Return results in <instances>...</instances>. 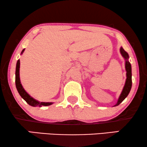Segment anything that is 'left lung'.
<instances>
[{
  "label": "left lung",
  "mask_w": 147,
  "mask_h": 147,
  "mask_svg": "<svg viewBox=\"0 0 147 147\" xmlns=\"http://www.w3.org/2000/svg\"><path fill=\"white\" fill-rule=\"evenodd\" d=\"M120 53L122 57H124V59H125V69L126 71V82L124 84V86L122 89V91L120 94V95L118 98V100L116 104L114 106H118L125 98L127 97V96L129 94V92L131 90L132 88V68L131 65H130L128 59H129V55L127 52L124 51V49L122 47H120Z\"/></svg>",
  "instance_id": "1"
}]
</instances>
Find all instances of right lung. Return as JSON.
Masks as SVG:
<instances>
[{
  "label": "right lung",
  "instance_id": "obj_1",
  "mask_svg": "<svg viewBox=\"0 0 147 147\" xmlns=\"http://www.w3.org/2000/svg\"><path fill=\"white\" fill-rule=\"evenodd\" d=\"M25 49H23V51H21V55L23 54L24 51H25ZM19 69H20V60L19 59L17 62V65H16L15 84H16V88H17V91L20 94V96H21V98L25 100L28 104H29V105L31 106H34V107H36V106L41 107L42 106H50L52 104H53V102H40L39 101H38V100L34 99L33 97H31V96L25 91L21 83V80H20Z\"/></svg>",
  "mask_w": 147,
  "mask_h": 147
}]
</instances>
